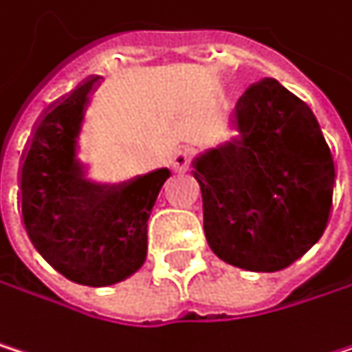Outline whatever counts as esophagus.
Here are the masks:
<instances>
[{
	"label": "esophagus",
	"instance_id": "34e87169",
	"mask_svg": "<svg viewBox=\"0 0 352 352\" xmlns=\"http://www.w3.org/2000/svg\"><path fill=\"white\" fill-rule=\"evenodd\" d=\"M170 164H173V168L175 170H188L190 168V154L188 152H184V150H177L173 154V158H170Z\"/></svg>",
	"mask_w": 352,
	"mask_h": 352
}]
</instances>
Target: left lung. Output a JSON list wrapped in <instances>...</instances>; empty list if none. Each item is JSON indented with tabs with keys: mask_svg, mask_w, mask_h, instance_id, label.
I'll return each instance as SVG.
<instances>
[{
	"mask_svg": "<svg viewBox=\"0 0 352 352\" xmlns=\"http://www.w3.org/2000/svg\"><path fill=\"white\" fill-rule=\"evenodd\" d=\"M230 142L192 162L210 250L246 271H280L323 236L336 162L313 108L263 79L238 100Z\"/></svg>",
	"mask_w": 352,
	"mask_h": 352,
	"instance_id": "1",
	"label": "left lung"
}]
</instances>
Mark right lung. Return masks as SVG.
Wrapping results in <instances>:
<instances>
[{
    "instance_id": "add662e5",
    "label": "right lung",
    "mask_w": 352,
    "mask_h": 352,
    "mask_svg": "<svg viewBox=\"0 0 352 352\" xmlns=\"http://www.w3.org/2000/svg\"><path fill=\"white\" fill-rule=\"evenodd\" d=\"M100 83L89 77L50 104L20 158L24 230L35 250L66 280L112 286L133 275L148 254V219L166 166L127 182L100 184L79 158L85 108Z\"/></svg>"
}]
</instances>
